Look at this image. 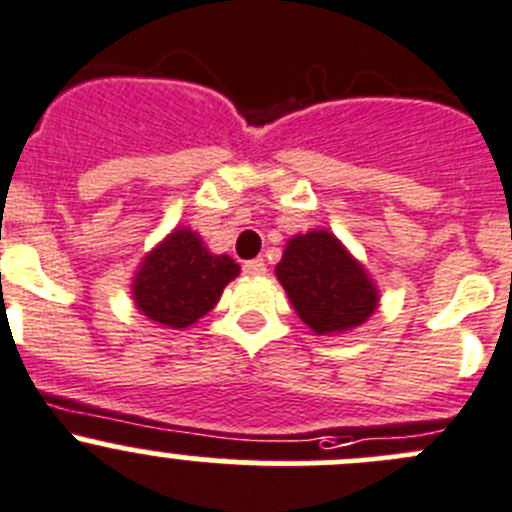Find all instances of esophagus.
Returning a JSON list of instances; mask_svg holds the SVG:
<instances>
[{
  "mask_svg": "<svg viewBox=\"0 0 512 512\" xmlns=\"http://www.w3.org/2000/svg\"><path fill=\"white\" fill-rule=\"evenodd\" d=\"M242 272H245L247 277H260L267 272V265H265V260H260V257H257V260H247L245 265H242Z\"/></svg>",
  "mask_w": 512,
  "mask_h": 512,
  "instance_id": "1",
  "label": "esophagus"
}]
</instances>
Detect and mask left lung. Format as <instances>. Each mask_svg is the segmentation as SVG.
I'll return each mask as SVG.
<instances>
[{"label":"left lung","instance_id":"8db88e82","mask_svg":"<svg viewBox=\"0 0 512 512\" xmlns=\"http://www.w3.org/2000/svg\"><path fill=\"white\" fill-rule=\"evenodd\" d=\"M275 277L297 317L315 335H342L365 325L380 290L360 260L330 230H307L287 240Z\"/></svg>","mask_w":512,"mask_h":512}]
</instances>
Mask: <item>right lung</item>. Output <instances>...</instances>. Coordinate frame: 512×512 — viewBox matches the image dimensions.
Masks as SVG:
<instances>
[{"instance_id": "obj_1", "label": "right lung", "mask_w": 512, "mask_h": 512, "mask_svg": "<svg viewBox=\"0 0 512 512\" xmlns=\"http://www.w3.org/2000/svg\"><path fill=\"white\" fill-rule=\"evenodd\" d=\"M240 275L230 255H215L192 227H175L157 242L132 277L135 307L162 327L185 330L220 302L227 282Z\"/></svg>"}]
</instances>
